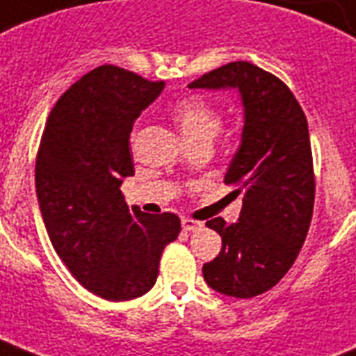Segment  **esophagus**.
Returning a JSON list of instances; mask_svg holds the SVG:
<instances>
[{
    "mask_svg": "<svg viewBox=\"0 0 356 356\" xmlns=\"http://www.w3.org/2000/svg\"><path fill=\"white\" fill-rule=\"evenodd\" d=\"M183 229L184 232H200L203 227L202 222H197V220H192V218H183Z\"/></svg>",
    "mask_w": 356,
    "mask_h": 356,
    "instance_id": "1",
    "label": "esophagus"
}]
</instances>
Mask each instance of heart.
<instances>
[{
  "label": "heart",
  "mask_w": 356,
  "mask_h": 356,
  "mask_svg": "<svg viewBox=\"0 0 356 356\" xmlns=\"http://www.w3.org/2000/svg\"><path fill=\"white\" fill-rule=\"evenodd\" d=\"M172 115L190 145L200 142L211 143L222 129L220 110L200 95L177 100L172 108Z\"/></svg>",
  "instance_id": "heart-1"
}]
</instances>
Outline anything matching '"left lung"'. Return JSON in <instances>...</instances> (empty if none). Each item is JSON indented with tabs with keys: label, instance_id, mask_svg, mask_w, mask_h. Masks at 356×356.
Returning <instances> with one entry per match:
<instances>
[{
	"label": "left lung",
	"instance_id": "left-lung-1",
	"mask_svg": "<svg viewBox=\"0 0 356 356\" xmlns=\"http://www.w3.org/2000/svg\"><path fill=\"white\" fill-rule=\"evenodd\" d=\"M188 88H237L243 95V143L224 183L243 194L237 224L213 218L222 250L203 265L214 291L252 298L287 275L308 235L316 175L310 134L291 89L248 61H233L197 78Z\"/></svg>",
	"mask_w": 356,
	"mask_h": 356
}]
</instances>
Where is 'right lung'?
Returning <instances> with one entry per match:
<instances>
[{
	"mask_svg": "<svg viewBox=\"0 0 356 356\" xmlns=\"http://www.w3.org/2000/svg\"><path fill=\"white\" fill-rule=\"evenodd\" d=\"M164 81L102 65L51 108L40 138L35 186L54 250L81 286L106 300L142 297L156 282L177 214H145L124 202L134 175L130 132Z\"/></svg>",
	"mask_w": 356,
	"mask_h": 356,
	"instance_id": "1",
	"label": "right lung"
}]
</instances>
